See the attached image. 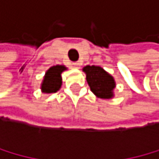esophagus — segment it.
Segmentation results:
<instances>
[{"instance_id": "obj_1", "label": "esophagus", "mask_w": 159, "mask_h": 159, "mask_svg": "<svg viewBox=\"0 0 159 159\" xmlns=\"http://www.w3.org/2000/svg\"><path fill=\"white\" fill-rule=\"evenodd\" d=\"M73 66L75 67H79L80 66V61H75V62H73Z\"/></svg>"}]
</instances>
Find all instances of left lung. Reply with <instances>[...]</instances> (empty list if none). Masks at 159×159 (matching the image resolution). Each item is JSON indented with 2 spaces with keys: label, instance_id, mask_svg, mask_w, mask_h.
<instances>
[{
  "label": "left lung",
  "instance_id": "obj_1",
  "mask_svg": "<svg viewBox=\"0 0 159 159\" xmlns=\"http://www.w3.org/2000/svg\"><path fill=\"white\" fill-rule=\"evenodd\" d=\"M86 74V81L90 90L100 98H111L113 97L112 90L116 83L112 76L107 74L100 66H86L84 67Z\"/></svg>",
  "mask_w": 159,
  "mask_h": 159
}]
</instances>
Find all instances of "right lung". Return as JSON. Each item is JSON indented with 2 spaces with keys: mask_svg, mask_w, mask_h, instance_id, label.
I'll return each instance as SVG.
<instances>
[{
  "mask_svg": "<svg viewBox=\"0 0 159 159\" xmlns=\"http://www.w3.org/2000/svg\"><path fill=\"white\" fill-rule=\"evenodd\" d=\"M65 70L66 69L64 66H52L47 71L45 79H43V81L42 84V89L43 93H57L60 89L61 85V75Z\"/></svg>",
  "mask_w": 159,
  "mask_h": 159,
  "instance_id": "obj_1",
  "label": "right lung"
}]
</instances>
